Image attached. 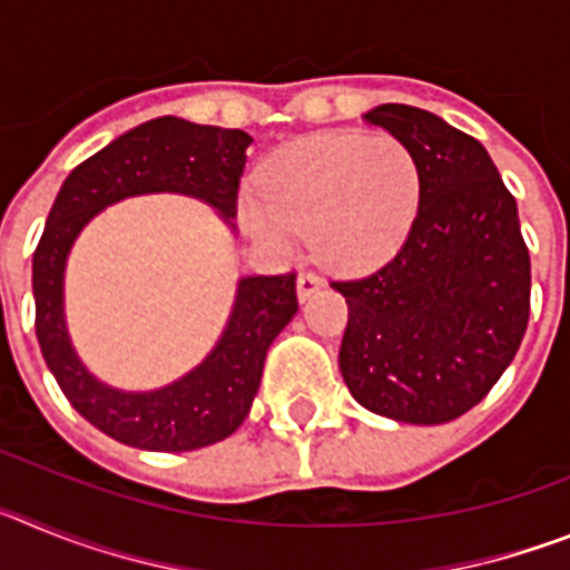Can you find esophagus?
Returning a JSON list of instances; mask_svg holds the SVG:
<instances>
[{
  "instance_id": "esophagus-1",
  "label": "esophagus",
  "mask_w": 570,
  "mask_h": 570,
  "mask_svg": "<svg viewBox=\"0 0 570 570\" xmlns=\"http://www.w3.org/2000/svg\"><path fill=\"white\" fill-rule=\"evenodd\" d=\"M320 288H322V279L316 274L296 276V296H299V302H308Z\"/></svg>"
}]
</instances>
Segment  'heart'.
I'll return each instance as SVG.
<instances>
[{
	"label": "heart",
	"instance_id": "1",
	"mask_svg": "<svg viewBox=\"0 0 570 570\" xmlns=\"http://www.w3.org/2000/svg\"><path fill=\"white\" fill-rule=\"evenodd\" d=\"M420 196V165L396 136L325 130L271 154L236 219L265 254L288 259L308 234L325 265L356 274L402 248Z\"/></svg>",
	"mask_w": 570,
	"mask_h": 570
}]
</instances>
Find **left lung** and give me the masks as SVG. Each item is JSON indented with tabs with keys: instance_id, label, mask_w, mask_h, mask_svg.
Returning <instances> with one entry per match:
<instances>
[{
	"instance_id": "left-lung-1",
	"label": "left lung",
	"mask_w": 570,
	"mask_h": 570,
	"mask_svg": "<svg viewBox=\"0 0 570 570\" xmlns=\"http://www.w3.org/2000/svg\"><path fill=\"white\" fill-rule=\"evenodd\" d=\"M365 119L420 165L422 196L400 254L347 302L340 371L362 407L407 425L471 411L517 356L531 311V259L517 199L473 136L431 110L376 105Z\"/></svg>"
}]
</instances>
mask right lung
Returning a JSON list of instances; mask_svg holds the SVG:
<instances>
[{
  "label": "right lung",
  "mask_w": 570,
  "mask_h": 570,
  "mask_svg": "<svg viewBox=\"0 0 570 570\" xmlns=\"http://www.w3.org/2000/svg\"><path fill=\"white\" fill-rule=\"evenodd\" d=\"M250 142L245 130L156 116L70 170L50 208L33 254L39 347L70 405L122 445L179 454L234 434L254 405L271 342L299 311L296 282L294 274L239 276L223 334L203 362L163 387L125 391L99 380L70 340L65 316L70 250L105 208L148 194L199 199L234 230L236 188Z\"/></svg>",
  "instance_id": "1"
}]
</instances>
